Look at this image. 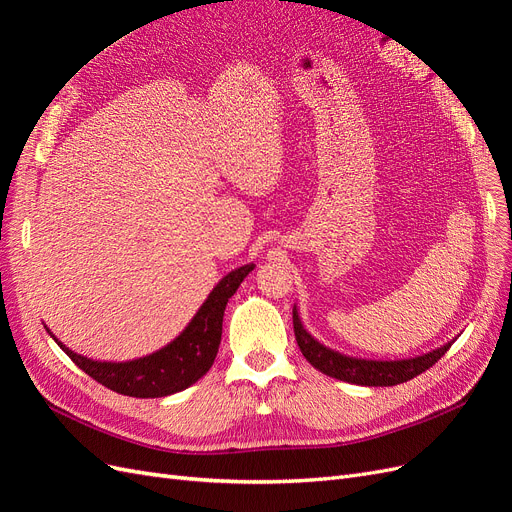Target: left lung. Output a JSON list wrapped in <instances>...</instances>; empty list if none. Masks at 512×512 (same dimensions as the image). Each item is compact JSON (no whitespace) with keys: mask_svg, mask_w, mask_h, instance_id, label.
<instances>
[{"mask_svg":"<svg viewBox=\"0 0 512 512\" xmlns=\"http://www.w3.org/2000/svg\"><path fill=\"white\" fill-rule=\"evenodd\" d=\"M292 324H294V337H297V344L307 359V363L322 371L324 376H331L335 380H344L350 384H361V386H395L401 382H408L423 374L433 363H438L440 356L453 346L455 339L446 342L444 346L410 356V359H397V361H376V359H361V356H350L339 350H333L324 346L322 342L309 333L299 316L297 305L292 307Z\"/></svg>","mask_w":512,"mask_h":512,"instance_id":"left-lung-1","label":"left lung"}]
</instances>
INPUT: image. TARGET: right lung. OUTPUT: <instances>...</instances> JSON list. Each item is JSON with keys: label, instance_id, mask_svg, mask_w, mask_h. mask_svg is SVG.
Here are the masks:
<instances>
[{"label": "right lung", "instance_id": "right-lung-1", "mask_svg": "<svg viewBox=\"0 0 512 512\" xmlns=\"http://www.w3.org/2000/svg\"><path fill=\"white\" fill-rule=\"evenodd\" d=\"M252 269L254 262L226 273L213 286L205 303L198 307L188 327L173 342L132 361H94L89 356L76 354L64 342H59L49 327L44 329L55 339L57 346L70 356L74 365H79L87 376L104 384L106 389L141 399L173 395L188 389L211 369L222 342L226 303Z\"/></svg>", "mask_w": 512, "mask_h": 512}]
</instances>
